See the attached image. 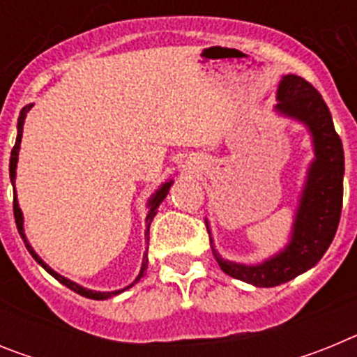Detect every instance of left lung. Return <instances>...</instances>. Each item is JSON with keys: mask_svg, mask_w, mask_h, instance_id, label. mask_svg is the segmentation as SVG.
Here are the masks:
<instances>
[{"mask_svg": "<svg viewBox=\"0 0 357 357\" xmlns=\"http://www.w3.org/2000/svg\"><path fill=\"white\" fill-rule=\"evenodd\" d=\"M273 110L282 118L302 123L311 135L314 151L298 198L288 245L263 263H234L218 254L209 220H206L211 248L220 268L227 275L257 288L284 284L311 270L333 243L343 204L345 157L342 139L334 130L333 116L321 94L302 77L286 75L277 87V105Z\"/></svg>", "mask_w": 357, "mask_h": 357, "instance_id": "obj_1", "label": "left lung"}]
</instances>
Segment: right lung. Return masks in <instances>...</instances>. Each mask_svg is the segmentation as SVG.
<instances>
[{
  "instance_id": "add662e5",
  "label": "right lung",
  "mask_w": 357,
  "mask_h": 357,
  "mask_svg": "<svg viewBox=\"0 0 357 357\" xmlns=\"http://www.w3.org/2000/svg\"><path fill=\"white\" fill-rule=\"evenodd\" d=\"M33 107V103H30V105L23 107V110L19 112V119H17V137H15V144L14 148H12V153H10V182L12 185H14V218H15V225H17V230L19 234H21V238H23L24 241V247H26V250L30 252L31 257L37 261V263L40 264V266L46 270V272L50 273L52 277H55L61 284H64L66 288L73 289L75 293H78V295L82 296H87V298H93V301H105V298H110V296H116L119 295V293H123L125 289L132 288V286L135 284V282H139L141 277L144 275V272H146L148 268V241H150V225H151V220H153V216L157 214V209H159V206L162 204V200L166 198V195L169 193V188H172L173 184V178H169L168 182H164V184L159 185V189H157L155 193L151 195L150 200H148L146 207H148V214H146V230H144V241H146V252H144L143 255V264H141V272L139 275L135 277V280L132 282L130 286H127V288L123 289H116V291H94V289H87L84 288V286L77 284V282H73L71 279H68V277L61 275V273H56L55 270H53L52 266H48V264L44 263L43 259L39 257V254H37L36 250H33V247H31L30 243H28L26 239V234H24V218H23V211H21V207H19V202H17V195H15V169H17V159H19V148H21V137H23V125H24V119H26V114L30 112V109Z\"/></svg>"
}]
</instances>
